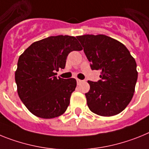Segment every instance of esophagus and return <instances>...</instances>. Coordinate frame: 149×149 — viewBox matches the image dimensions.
<instances>
[{"label":"esophagus","mask_w":149,"mask_h":149,"mask_svg":"<svg viewBox=\"0 0 149 149\" xmlns=\"http://www.w3.org/2000/svg\"><path fill=\"white\" fill-rule=\"evenodd\" d=\"M76 82H77V84H78V85H79V84L82 83L83 81H82V80H81V79H76Z\"/></svg>","instance_id":"34e87169"}]
</instances>
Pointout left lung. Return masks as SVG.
Segmentation results:
<instances>
[{
  "label": "left lung",
  "mask_w": 149,
  "mask_h": 149,
  "mask_svg": "<svg viewBox=\"0 0 149 149\" xmlns=\"http://www.w3.org/2000/svg\"><path fill=\"white\" fill-rule=\"evenodd\" d=\"M91 70L101 71L98 82L88 81L89 109L100 116H113L131 101L138 77L136 63L126 46L103 34L78 36Z\"/></svg>",
  "instance_id": "obj_1"
}]
</instances>
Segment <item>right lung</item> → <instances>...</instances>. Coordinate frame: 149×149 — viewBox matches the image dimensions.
<instances>
[{
  "label": "right lung",
  "mask_w": 149,
  "mask_h": 149,
  "mask_svg": "<svg viewBox=\"0 0 149 149\" xmlns=\"http://www.w3.org/2000/svg\"><path fill=\"white\" fill-rule=\"evenodd\" d=\"M82 48L76 37L52 36L34 42L19 56L15 80L19 98L33 115L53 118L64 114L76 87L73 78H57L70 52Z\"/></svg>",
  "instance_id": "add662e5"
}]
</instances>
